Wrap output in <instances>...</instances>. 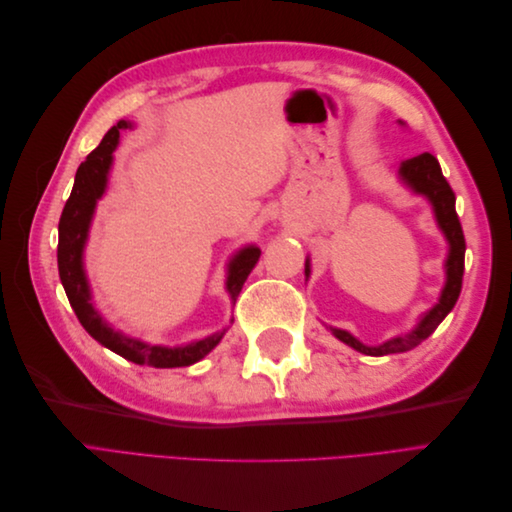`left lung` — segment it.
I'll return each mask as SVG.
<instances>
[{
  "mask_svg": "<svg viewBox=\"0 0 512 512\" xmlns=\"http://www.w3.org/2000/svg\"><path fill=\"white\" fill-rule=\"evenodd\" d=\"M404 126V121H399ZM399 177L404 181L408 188H412L416 194L425 196L433 213H436V222L440 230L444 232V237L448 241V258H446V284L442 288L440 301L433 305L429 312L418 320L414 331L408 335H397L389 342H384L380 346H365L359 339L352 337L348 331L342 329H333L331 333L342 339L344 344L350 348L359 350L369 356H384V354H395V352H408L416 348L418 344L427 339L433 331L438 329V324L446 318V314L455 307L459 292H461V280H463V260H466V239H463V230L459 215L455 211V192L451 185H448L446 177L442 175L440 162L431 156V153H421V156L404 160L399 166ZM305 275H309V265L305 262Z\"/></svg>",
  "mask_w": 512,
  "mask_h": 512,
  "instance_id": "left-lung-1",
  "label": "left lung"
}]
</instances>
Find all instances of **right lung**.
Wrapping results in <instances>:
<instances>
[{"instance_id": "obj_1", "label": "right lung", "mask_w": 512, "mask_h": 512, "mask_svg": "<svg viewBox=\"0 0 512 512\" xmlns=\"http://www.w3.org/2000/svg\"><path fill=\"white\" fill-rule=\"evenodd\" d=\"M130 126L128 121H119L117 126L108 130L102 138V143L89 153L85 162L76 170L74 188L70 198L66 200V207L61 211L59 218V243H57V267H59V280L64 284L68 294V301L74 309L76 318L83 324V329L106 346L115 354L123 356L136 365H149V367H188L196 361L207 356L215 346L220 344L224 331L213 333L205 339H198L188 346H151L115 331L91 305V290L83 269V250L89 235L91 218H94L96 203L102 198L108 181V170L113 164V151L119 143V130H126ZM260 258V250L256 245H247L239 250L228 262V277H226V290L230 294V301L235 305L239 292L247 280V275L254 269ZM232 322V320H230Z\"/></svg>"}]
</instances>
